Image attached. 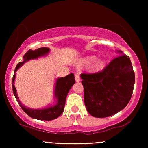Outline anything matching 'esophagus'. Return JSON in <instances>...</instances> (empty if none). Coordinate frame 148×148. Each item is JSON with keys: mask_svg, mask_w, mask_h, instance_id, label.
Masks as SVG:
<instances>
[{"mask_svg": "<svg viewBox=\"0 0 148 148\" xmlns=\"http://www.w3.org/2000/svg\"><path fill=\"white\" fill-rule=\"evenodd\" d=\"M75 80L76 82H79L81 81V79H80V75L79 74H75Z\"/></svg>", "mask_w": 148, "mask_h": 148, "instance_id": "obj_1", "label": "esophagus"}]
</instances>
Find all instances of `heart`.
<instances>
[{
  "instance_id": "1",
  "label": "heart",
  "mask_w": 148,
  "mask_h": 148,
  "mask_svg": "<svg viewBox=\"0 0 148 148\" xmlns=\"http://www.w3.org/2000/svg\"><path fill=\"white\" fill-rule=\"evenodd\" d=\"M96 58L97 57L94 55L88 56L81 58L78 62V65L79 67H87L92 64L91 66L92 71V72H99L105 67L106 61L103 58H98L97 60Z\"/></svg>"
}]
</instances>
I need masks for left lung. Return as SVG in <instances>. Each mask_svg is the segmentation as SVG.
<instances>
[{
  "label": "left lung",
  "mask_w": 148,
  "mask_h": 148,
  "mask_svg": "<svg viewBox=\"0 0 148 148\" xmlns=\"http://www.w3.org/2000/svg\"><path fill=\"white\" fill-rule=\"evenodd\" d=\"M101 72L81 74L84 102L88 113L106 118L124 109L133 92L135 74L130 58L121 51Z\"/></svg>",
  "instance_id": "1"
}]
</instances>
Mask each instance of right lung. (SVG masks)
<instances>
[{
    "instance_id": "1",
    "label": "right lung",
    "mask_w": 148,
    "mask_h": 148,
    "mask_svg": "<svg viewBox=\"0 0 148 148\" xmlns=\"http://www.w3.org/2000/svg\"><path fill=\"white\" fill-rule=\"evenodd\" d=\"M50 51V49L47 47H42L39 48L36 50H29L25 53L23 56V62H18L16 65V68L14 69V76L12 78V90L14 93L15 98L18 104L20 105L23 111L29 115L30 117L34 119L40 120H52L54 119L58 118L60 115L63 113L64 107L65 105V100L68 94L69 90L72 87V86L75 84V79H74V75L73 73L69 74V75L64 76V77L58 78L56 81L55 88H54L53 98L56 99V103L53 105H50L47 107L42 108H38V109H34L27 107L20 101L18 99L17 92H16V88L14 86V81L16 78V72L20 67L23 65L27 61L30 60H35L38 58L46 56L49 54Z\"/></svg>"
}]
</instances>
